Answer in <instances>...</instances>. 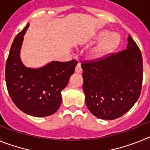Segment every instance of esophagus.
I'll return each mask as SVG.
<instances>
[{
  "label": "esophagus",
  "instance_id": "esophagus-1",
  "mask_svg": "<svg viewBox=\"0 0 150 150\" xmlns=\"http://www.w3.org/2000/svg\"><path fill=\"white\" fill-rule=\"evenodd\" d=\"M75 72L78 73V74H81L83 72V70H82L81 67V64L79 63V62L76 64V67H75Z\"/></svg>",
  "mask_w": 150,
  "mask_h": 150
}]
</instances>
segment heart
<instances>
[{
    "instance_id": "1",
    "label": "heart",
    "mask_w": 150,
    "mask_h": 150,
    "mask_svg": "<svg viewBox=\"0 0 150 150\" xmlns=\"http://www.w3.org/2000/svg\"><path fill=\"white\" fill-rule=\"evenodd\" d=\"M94 40L100 42L98 46L94 47L89 52L91 59H100L114 51L120 44V37L116 34H111L109 30H104L99 31L95 35Z\"/></svg>"
}]
</instances>
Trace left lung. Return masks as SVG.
Returning <instances> with one entry per match:
<instances>
[{"instance_id": "left-lung-1", "label": "left lung", "mask_w": 150, "mask_h": 150, "mask_svg": "<svg viewBox=\"0 0 150 150\" xmlns=\"http://www.w3.org/2000/svg\"><path fill=\"white\" fill-rule=\"evenodd\" d=\"M83 91L88 110L106 120L120 117L136 103L143 81V59L130 35L126 49L100 59L83 61Z\"/></svg>"}]
</instances>
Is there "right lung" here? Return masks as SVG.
<instances>
[{
    "mask_svg": "<svg viewBox=\"0 0 150 150\" xmlns=\"http://www.w3.org/2000/svg\"><path fill=\"white\" fill-rule=\"evenodd\" d=\"M16 36L6 62L5 79L10 98L18 109L36 117L55 113L62 104V92L74 73L77 61L52 62L40 68H29L20 59L24 34Z\"/></svg>",
    "mask_w": 150,
    "mask_h": 150,
    "instance_id": "right-lung-1",
    "label": "right lung"
}]
</instances>
